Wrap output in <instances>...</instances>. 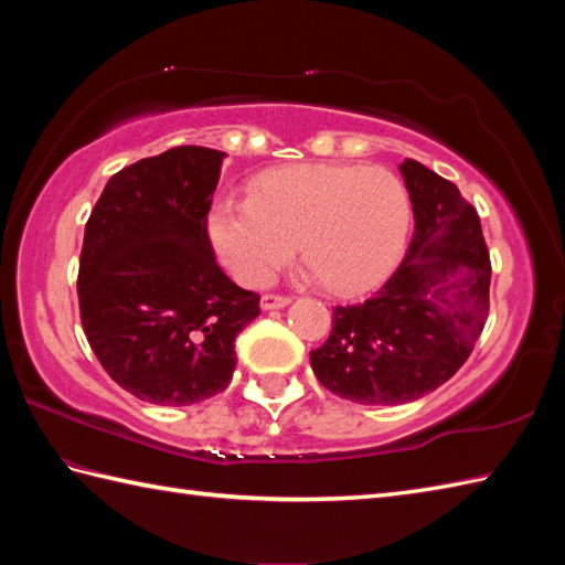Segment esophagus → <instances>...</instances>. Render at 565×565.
<instances>
[{
	"mask_svg": "<svg viewBox=\"0 0 565 565\" xmlns=\"http://www.w3.org/2000/svg\"><path fill=\"white\" fill-rule=\"evenodd\" d=\"M291 303V296H281V294H264L262 296V310H274V308H284Z\"/></svg>",
	"mask_w": 565,
	"mask_h": 565,
	"instance_id": "34e87169",
	"label": "esophagus"
}]
</instances>
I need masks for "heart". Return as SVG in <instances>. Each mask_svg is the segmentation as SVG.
<instances>
[{"mask_svg":"<svg viewBox=\"0 0 565 565\" xmlns=\"http://www.w3.org/2000/svg\"><path fill=\"white\" fill-rule=\"evenodd\" d=\"M411 215V194L386 167L313 162L264 172L249 199L215 203L209 233L239 284H267L298 243L328 291L356 296L398 264Z\"/></svg>","mask_w":565,"mask_h":565,"instance_id":"obj_1","label":"heart"}]
</instances>
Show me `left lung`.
Returning <instances> with one entry per match:
<instances>
[{
  "mask_svg": "<svg viewBox=\"0 0 565 565\" xmlns=\"http://www.w3.org/2000/svg\"><path fill=\"white\" fill-rule=\"evenodd\" d=\"M415 231L401 267L364 303L334 306L310 352L318 381L359 405H403L463 366L490 308V255L476 209L449 179L401 164Z\"/></svg>",
  "mask_w": 565,
  "mask_h": 565,
  "instance_id": "8db88e82",
  "label": "left lung"
}]
</instances>
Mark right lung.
Here are the masks:
<instances>
[{
	"label": "right lung",
	"instance_id": "right-lung-1",
	"mask_svg": "<svg viewBox=\"0 0 565 565\" xmlns=\"http://www.w3.org/2000/svg\"><path fill=\"white\" fill-rule=\"evenodd\" d=\"M225 152L179 146L104 186L84 227L79 318L118 386L154 405H194L227 388L235 338L259 296L215 262L211 196Z\"/></svg>",
	"mask_w": 565,
	"mask_h": 565
}]
</instances>
